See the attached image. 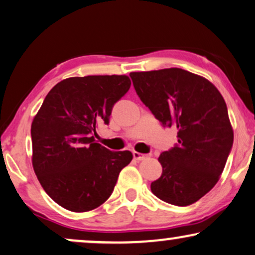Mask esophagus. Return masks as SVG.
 Listing matches in <instances>:
<instances>
[{"label": "esophagus", "instance_id": "esophagus-1", "mask_svg": "<svg viewBox=\"0 0 255 255\" xmlns=\"http://www.w3.org/2000/svg\"><path fill=\"white\" fill-rule=\"evenodd\" d=\"M133 156H134V159H136V161H143V159L148 158L150 155H143L141 154V152L133 151Z\"/></svg>", "mask_w": 255, "mask_h": 255}]
</instances>
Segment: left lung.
<instances>
[{
  "label": "left lung",
  "mask_w": 255,
  "mask_h": 255,
  "mask_svg": "<svg viewBox=\"0 0 255 255\" xmlns=\"http://www.w3.org/2000/svg\"><path fill=\"white\" fill-rule=\"evenodd\" d=\"M129 76L155 118L177 128L178 143L159 155L162 175L151 192L169 204L191 205L217 184L232 148L225 100L204 77L177 67Z\"/></svg>",
  "instance_id": "left-lung-1"
}]
</instances>
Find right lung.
I'll return each mask as SVG.
<instances>
[{
  "mask_svg": "<svg viewBox=\"0 0 255 255\" xmlns=\"http://www.w3.org/2000/svg\"><path fill=\"white\" fill-rule=\"evenodd\" d=\"M127 76L64 79L52 87L31 125L32 167L45 192L72 212L97 209L110 198L119 174L133 159L94 140L97 126L130 87Z\"/></svg>",
  "mask_w": 255,
  "mask_h": 255,
  "instance_id": "1",
  "label": "right lung"
}]
</instances>
